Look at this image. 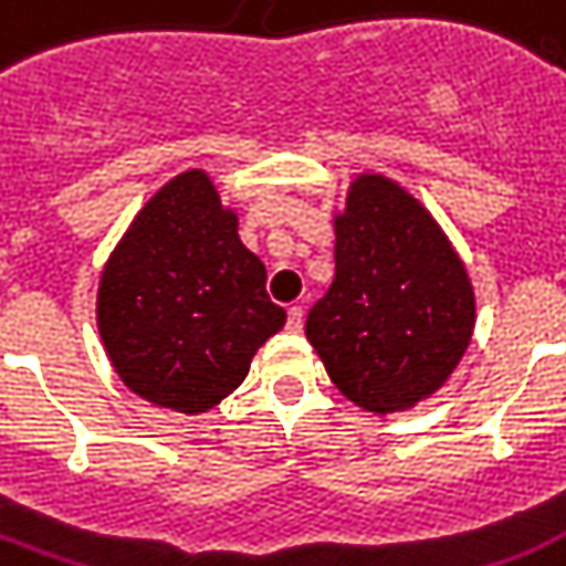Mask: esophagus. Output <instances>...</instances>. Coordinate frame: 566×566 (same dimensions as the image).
<instances>
[{
    "instance_id": "esophagus-1",
    "label": "esophagus",
    "mask_w": 566,
    "mask_h": 566,
    "mask_svg": "<svg viewBox=\"0 0 566 566\" xmlns=\"http://www.w3.org/2000/svg\"><path fill=\"white\" fill-rule=\"evenodd\" d=\"M302 323H305V311H302L300 305H293V308L287 311V328H291V332H302Z\"/></svg>"
}]
</instances>
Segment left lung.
Returning <instances> with one entry per match:
<instances>
[{
  "instance_id": "obj_1",
  "label": "left lung",
  "mask_w": 566,
  "mask_h": 566,
  "mask_svg": "<svg viewBox=\"0 0 566 566\" xmlns=\"http://www.w3.org/2000/svg\"><path fill=\"white\" fill-rule=\"evenodd\" d=\"M332 226L335 282L305 337L361 411H411L447 385L473 340L464 258L417 196L373 170L349 181Z\"/></svg>"
}]
</instances>
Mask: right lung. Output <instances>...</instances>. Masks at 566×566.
<instances>
[{"mask_svg": "<svg viewBox=\"0 0 566 566\" xmlns=\"http://www.w3.org/2000/svg\"><path fill=\"white\" fill-rule=\"evenodd\" d=\"M266 270L202 167L172 176L128 222L96 291V328L119 381L155 408L205 413L234 394L284 326Z\"/></svg>", "mask_w": 566, "mask_h": 566, "instance_id": "obj_1", "label": "right lung"}]
</instances>
